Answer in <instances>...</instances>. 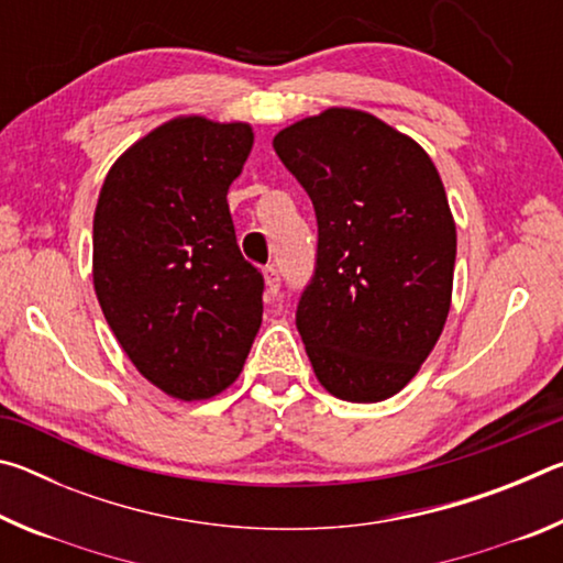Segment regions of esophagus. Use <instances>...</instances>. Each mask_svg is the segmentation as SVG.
<instances>
[{"mask_svg": "<svg viewBox=\"0 0 563 563\" xmlns=\"http://www.w3.org/2000/svg\"><path fill=\"white\" fill-rule=\"evenodd\" d=\"M265 275V288H268V295H278L280 290V271L275 268V265H268V268L263 271Z\"/></svg>", "mask_w": 563, "mask_h": 563, "instance_id": "esophagus-1", "label": "esophagus"}]
</instances>
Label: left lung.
<instances>
[{"instance_id": "8db88e82", "label": "left lung", "mask_w": 563, "mask_h": 563, "mask_svg": "<svg viewBox=\"0 0 563 563\" xmlns=\"http://www.w3.org/2000/svg\"><path fill=\"white\" fill-rule=\"evenodd\" d=\"M318 218L295 325L320 385L347 402L397 395L440 340L456 228L432 158L373 113L328 109L273 139Z\"/></svg>"}]
</instances>
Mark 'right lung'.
Returning <instances> with one entry per match:
<instances>
[{
    "label": "right lung",
    "mask_w": 563,
    "mask_h": 563,
    "mask_svg": "<svg viewBox=\"0 0 563 563\" xmlns=\"http://www.w3.org/2000/svg\"><path fill=\"white\" fill-rule=\"evenodd\" d=\"M251 148L247 123L168 121L111 166L93 213L103 318L139 373L186 402L235 383L263 320V273L225 198Z\"/></svg>",
    "instance_id": "obj_1"
}]
</instances>
